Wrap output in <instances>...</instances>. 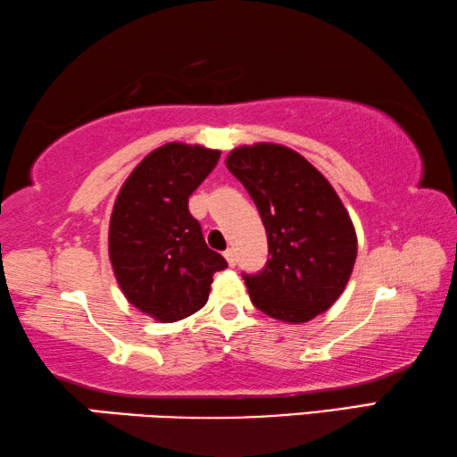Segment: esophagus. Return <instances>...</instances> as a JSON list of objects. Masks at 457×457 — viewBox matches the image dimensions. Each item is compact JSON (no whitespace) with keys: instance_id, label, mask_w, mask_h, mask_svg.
<instances>
[{"instance_id":"esophagus-1","label":"esophagus","mask_w":457,"mask_h":457,"mask_svg":"<svg viewBox=\"0 0 457 457\" xmlns=\"http://www.w3.org/2000/svg\"><path fill=\"white\" fill-rule=\"evenodd\" d=\"M223 256H226V260H228V264H229V266H236V252H234V250L228 248L226 252H223Z\"/></svg>"}]
</instances>
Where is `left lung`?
I'll list each match as a JSON object with an SVG mask.
<instances>
[{
	"instance_id": "obj_1",
	"label": "left lung",
	"mask_w": 457,
	"mask_h": 457,
	"mask_svg": "<svg viewBox=\"0 0 457 457\" xmlns=\"http://www.w3.org/2000/svg\"><path fill=\"white\" fill-rule=\"evenodd\" d=\"M226 166L266 228L270 260L258 274H244L254 307L287 323L328 311L358 254L356 229L329 180L299 152L268 142L231 150Z\"/></svg>"
}]
</instances>
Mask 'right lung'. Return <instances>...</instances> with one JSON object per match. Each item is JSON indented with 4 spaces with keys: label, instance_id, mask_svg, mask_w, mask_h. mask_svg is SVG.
Returning <instances> with one entry per match:
<instances>
[{
    "label": "right lung",
    "instance_id": "obj_1",
    "mask_svg": "<svg viewBox=\"0 0 457 457\" xmlns=\"http://www.w3.org/2000/svg\"><path fill=\"white\" fill-rule=\"evenodd\" d=\"M220 150L169 142L126 179L110 220V260L126 299L161 323L205 305L226 258L209 250L189 197L220 161Z\"/></svg>",
    "mask_w": 457,
    "mask_h": 457
}]
</instances>
